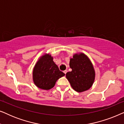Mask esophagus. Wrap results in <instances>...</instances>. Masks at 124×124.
Instances as JSON below:
<instances>
[{
    "instance_id": "obj_1",
    "label": "esophagus",
    "mask_w": 124,
    "mask_h": 124,
    "mask_svg": "<svg viewBox=\"0 0 124 124\" xmlns=\"http://www.w3.org/2000/svg\"><path fill=\"white\" fill-rule=\"evenodd\" d=\"M67 72H68V70H65L64 71V73H65V74H66V73H67Z\"/></svg>"
}]
</instances>
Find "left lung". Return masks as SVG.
Listing matches in <instances>:
<instances>
[{
    "label": "left lung",
    "mask_w": 124,
    "mask_h": 124,
    "mask_svg": "<svg viewBox=\"0 0 124 124\" xmlns=\"http://www.w3.org/2000/svg\"><path fill=\"white\" fill-rule=\"evenodd\" d=\"M71 72H67V78L72 87L78 93L85 91L94 84L95 71L90 59L82 52L74 54L70 59Z\"/></svg>",
    "instance_id": "left-lung-1"
}]
</instances>
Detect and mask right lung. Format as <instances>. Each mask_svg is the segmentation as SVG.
<instances>
[{"instance_id":"add662e5","label":"right lung","mask_w":124,"mask_h":124,"mask_svg":"<svg viewBox=\"0 0 124 124\" xmlns=\"http://www.w3.org/2000/svg\"><path fill=\"white\" fill-rule=\"evenodd\" d=\"M50 54H45L37 60L33 70V80L35 86L40 89L48 90L65 74L59 70Z\"/></svg>"}]
</instances>
